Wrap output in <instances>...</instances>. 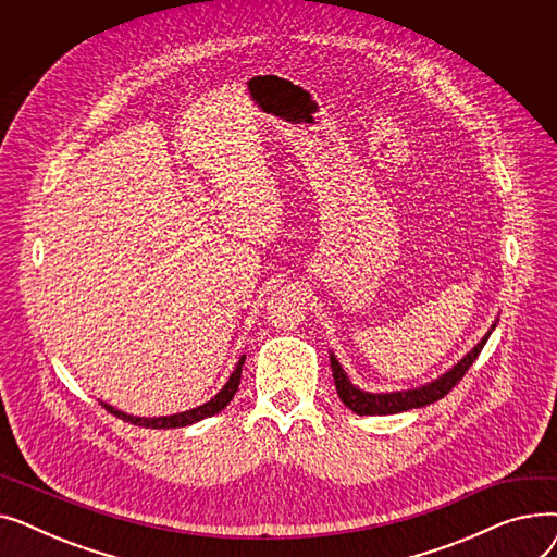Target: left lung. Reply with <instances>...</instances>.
I'll use <instances>...</instances> for the list:
<instances>
[{
  "label": "left lung",
  "mask_w": 557,
  "mask_h": 557,
  "mask_svg": "<svg viewBox=\"0 0 557 557\" xmlns=\"http://www.w3.org/2000/svg\"><path fill=\"white\" fill-rule=\"evenodd\" d=\"M496 325H492L494 330ZM490 330V332H492ZM490 332L481 338V343L472 349L470 355L465 359H460L449 372H445L443 376H437L435 382L422 386V388H413V391H399V393H382V395H374V393H363L357 386L349 384L347 374L343 372V368L338 366L336 357L332 355V374H334V384H336V393L341 397V401L349 408V411H355L357 416H393V413H401L408 411V408H422L426 404H433L437 399H443L458 382L465 376V372L470 370V366L479 359L483 345L490 338Z\"/></svg>",
  "instance_id": "left-lung-1"
}]
</instances>
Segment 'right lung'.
Returning <instances> with one entry per match:
<instances>
[{
    "label": "right lung",
    "mask_w": 557,
    "mask_h": 557,
    "mask_svg": "<svg viewBox=\"0 0 557 557\" xmlns=\"http://www.w3.org/2000/svg\"><path fill=\"white\" fill-rule=\"evenodd\" d=\"M246 357H242V361L237 363V368H234V372L230 374L227 384L221 388V393L210 399L208 404H202L198 408H191V411H185V413H175V416H169V418H133V416H126L122 411H114L112 406L103 404L108 411L116 418H122L126 422H133L137 426H144V429H178V426H187V424H194V422H200L205 418H212L216 416L219 411H223V408L230 404V399L234 397V393H237L239 388V382H242V366H244Z\"/></svg>",
    "instance_id": "right-lung-1"
}]
</instances>
